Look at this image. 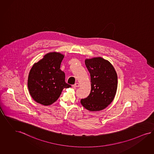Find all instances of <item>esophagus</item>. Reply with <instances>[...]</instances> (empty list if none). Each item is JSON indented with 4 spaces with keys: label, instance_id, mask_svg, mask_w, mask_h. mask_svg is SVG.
I'll use <instances>...</instances> for the list:
<instances>
[{
    "label": "esophagus",
    "instance_id": "1",
    "mask_svg": "<svg viewBox=\"0 0 154 154\" xmlns=\"http://www.w3.org/2000/svg\"><path fill=\"white\" fill-rule=\"evenodd\" d=\"M80 86L79 83H75V85H73V87H79Z\"/></svg>",
    "mask_w": 154,
    "mask_h": 154
}]
</instances>
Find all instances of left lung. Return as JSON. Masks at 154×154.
Here are the masks:
<instances>
[{"instance_id": "left-lung-1", "label": "left lung", "mask_w": 154, "mask_h": 154, "mask_svg": "<svg viewBox=\"0 0 154 154\" xmlns=\"http://www.w3.org/2000/svg\"><path fill=\"white\" fill-rule=\"evenodd\" d=\"M85 64L91 76L90 95L80 103L90 111H100L112 102L118 87V76L112 65L102 57L85 59Z\"/></svg>"}]
</instances>
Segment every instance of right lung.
<instances>
[{
    "label": "right lung",
    "mask_w": 154,
    "mask_h": 154,
    "mask_svg": "<svg viewBox=\"0 0 154 154\" xmlns=\"http://www.w3.org/2000/svg\"><path fill=\"white\" fill-rule=\"evenodd\" d=\"M64 55L50 52L35 63L28 78V88L32 99L44 106L56 102L64 88L71 85L65 82V74L60 69Z\"/></svg>",
    "instance_id": "add662e5"
}]
</instances>
